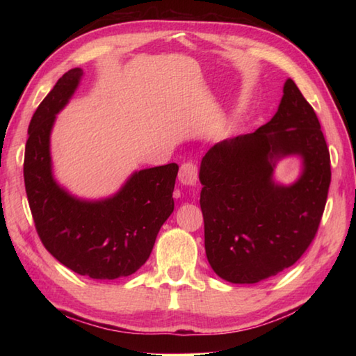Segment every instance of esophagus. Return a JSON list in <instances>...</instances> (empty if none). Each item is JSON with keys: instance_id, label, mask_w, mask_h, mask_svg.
Wrapping results in <instances>:
<instances>
[{"instance_id": "esophagus-1", "label": "esophagus", "mask_w": 356, "mask_h": 356, "mask_svg": "<svg viewBox=\"0 0 356 356\" xmlns=\"http://www.w3.org/2000/svg\"><path fill=\"white\" fill-rule=\"evenodd\" d=\"M197 179H199L197 165L193 162H186L180 166V170H179V182L180 184L188 185V186H194L195 184H197Z\"/></svg>"}]
</instances>
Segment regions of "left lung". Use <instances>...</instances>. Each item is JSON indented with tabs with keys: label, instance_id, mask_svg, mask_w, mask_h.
I'll list each match as a JSON object with an SVG mask.
<instances>
[{
	"label": "left lung",
	"instance_id": "obj_1",
	"mask_svg": "<svg viewBox=\"0 0 356 356\" xmlns=\"http://www.w3.org/2000/svg\"><path fill=\"white\" fill-rule=\"evenodd\" d=\"M291 155L300 157V176L278 184L275 166ZM199 179L205 251L218 277L259 283L305 254L326 207L330 156L318 118L292 79L268 124L209 148Z\"/></svg>",
	"mask_w": 356,
	"mask_h": 356
}]
</instances>
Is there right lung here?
I'll return each mask as SVG.
<instances>
[{
    "instance_id": "obj_1",
    "label": "right lung",
    "mask_w": 356,
    "mask_h": 356,
    "mask_svg": "<svg viewBox=\"0 0 356 356\" xmlns=\"http://www.w3.org/2000/svg\"><path fill=\"white\" fill-rule=\"evenodd\" d=\"M82 69L59 78L29 125L24 184L35 226L45 249L64 266L95 280L134 274L153 251L162 225L174 211L179 166L134 171L104 199H81L53 176L50 136L56 115L79 87Z\"/></svg>"
}]
</instances>
